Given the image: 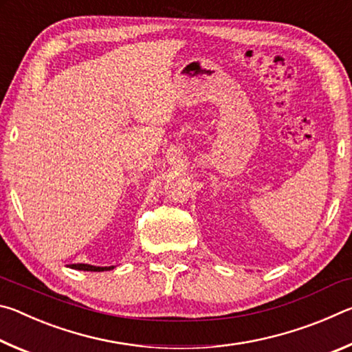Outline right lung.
<instances>
[{"mask_svg": "<svg viewBox=\"0 0 352 352\" xmlns=\"http://www.w3.org/2000/svg\"><path fill=\"white\" fill-rule=\"evenodd\" d=\"M71 269L76 270H83V272H104V270H113L115 265L110 267H96V265H90V264H71Z\"/></svg>", "mask_w": 352, "mask_h": 352, "instance_id": "obj_1", "label": "right lung"}]
</instances>
